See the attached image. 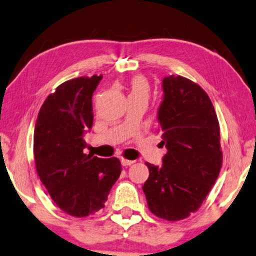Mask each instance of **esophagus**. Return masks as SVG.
I'll list each match as a JSON object with an SVG mask.
<instances>
[{
    "mask_svg": "<svg viewBox=\"0 0 256 256\" xmlns=\"http://www.w3.org/2000/svg\"><path fill=\"white\" fill-rule=\"evenodd\" d=\"M120 162H122V164L124 166V167H128V166H131L132 164H134V161H132V160H126V159H122V160H120Z\"/></svg>",
    "mask_w": 256,
    "mask_h": 256,
    "instance_id": "esophagus-1",
    "label": "esophagus"
}]
</instances>
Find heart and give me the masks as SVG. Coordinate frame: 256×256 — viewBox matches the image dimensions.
Listing matches in <instances>:
<instances>
[{
	"label": "heart",
	"instance_id": "obj_1",
	"mask_svg": "<svg viewBox=\"0 0 256 256\" xmlns=\"http://www.w3.org/2000/svg\"><path fill=\"white\" fill-rule=\"evenodd\" d=\"M150 84L144 76L136 75L132 78L128 84V97L132 96H148Z\"/></svg>",
	"mask_w": 256,
	"mask_h": 256
}]
</instances>
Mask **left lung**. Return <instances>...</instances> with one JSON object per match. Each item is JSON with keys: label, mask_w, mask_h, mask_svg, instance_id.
<instances>
[{"label": "left lung", "mask_w": 256, "mask_h": 256, "mask_svg": "<svg viewBox=\"0 0 256 256\" xmlns=\"http://www.w3.org/2000/svg\"><path fill=\"white\" fill-rule=\"evenodd\" d=\"M162 90L158 123L167 153L160 167L146 162L150 176L142 190L152 214L175 222L198 210L218 178L222 153L208 94L180 75L164 78Z\"/></svg>", "instance_id": "left-lung-1"}]
</instances>
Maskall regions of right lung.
<instances>
[{"mask_svg": "<svg viewBox=\"0 0 256 256\" xmlns=\"http://www.w3.org/2000/svg\"><path fill=\"white\" fill-rule=\"evenodd\" d=\"M102 78L64 82L45 100L36 122L34 154L39 178L58 206L74 217L104 208L122 172L117 158L84 153V136L94 120L92 94Z\"/></svg>", "mask_w": 256, "mask_h": 256, "instance_id": "add662e5", "label": "right lung"}]
</instances>
